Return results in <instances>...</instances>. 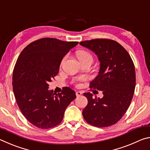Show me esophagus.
Here are the masks:
<instances>
[{
	"label": "esophagus",
	"instance_id": "34e87169",
	"mask_svg": "<svg viewBox=\"0 0 150 150\" xmlns=\"http://www.w3.org/2000/svg\"><path fill=\"white\" fill-rule=\"evenodd\" d=\"M82 94L83 93L81 92V91H77V92H76V95H77V96H79L82 95Z\"/></svg>",
	"mask_w": 150,
	"mask_h": 150
}]
</instances>
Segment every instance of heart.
I'll return each mask as SVG.
<instances>
[{"mask_svg":"<svg viewBox=\"0 0 150 150\" xmlns=\"http://www.w3.org/2000/svg\"><path fill=\"white\" fill-rule=\"evenodd\" d=\"M77 56L78 57V59H79V61H83V60H85L87 59H93V56L92 55H91L89 52H87V51H85V50H79V51H77ZM66 57L67 56H65L63 57V59L62 61V64L64 62L65 59H66ZM86 79V77H84V76H82V77H80L77 79H75V81H84Z\"/></svg>","mask_w":150,"mask_h":150,"instance_id":"obj_1","label":"heart"}]
</instances>
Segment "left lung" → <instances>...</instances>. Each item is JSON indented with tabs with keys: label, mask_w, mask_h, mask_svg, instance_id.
<instances>
[{
	"label": "left lung",
	"mask_w": 150,
	"mask_h": 150,
	"mask_svg": "<svg viewBox=\"0 0 150 150\" xmlns=\"http://www.w3.org/2000/svg\"><path fill=\"white\" fill-rule=\"evenodd\" d=\"M81 45L95 53L100 62L98 75L90 88L102 91V98L83 93L88 104L83 116L88 124L108 127L124 116L132 99L136 87L135 67L128 52L117 42L109 39H94L80 42Z\"/></svg>",
	"instance_id": "left-lung-1"
}]
</instances>
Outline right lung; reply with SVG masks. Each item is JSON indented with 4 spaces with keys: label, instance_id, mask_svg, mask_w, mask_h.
Returning <instances> with one entry per match:
<instances>
[{
    "label": "right lung",
    "instance_id": "1",
    "mask_svg": "<svg viewBox=\"0 0 150 150\" xmlns=\"http://www.w3.org/2000/svg\"><path fill=\"white\" fill-rule=\"evenodd\" d=\"M77 44L44 38L30 43L18 58L12 75L15 98L24 117L38 128L61 123L66 108L76 98L69 87L57 94L49 90L48 83L59 73L63 57Z\"/></svg>",
    "mask_w": 150,
    "mask_h": 150
}]
</instances>
